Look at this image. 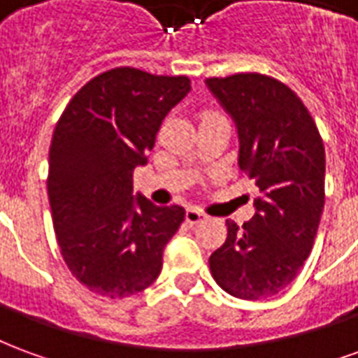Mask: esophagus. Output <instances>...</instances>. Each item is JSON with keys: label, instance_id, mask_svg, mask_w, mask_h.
<instances>
[{"label": "esophagus", "instance_id": "34e87169", "mask_svg": "<svg viewBox=\"0 0 358 358\" xmlns=\"http://www.w3.org/2000/svg\"><path fill=\"white\" fill-rule=\"evenodd\" d=\"M205 213L199 209H194V207H189V209L186 210V220L189 222V224H199V222H203L205 220Z\"/></svg>", "mask_w": 358, "mask_h": 358}]
</instances>
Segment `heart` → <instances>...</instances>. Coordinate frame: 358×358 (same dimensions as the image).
Returning <instances> with one entry per match:
<instances>
[{
	"label": "heart",
	"mask_w": 358,
	"mask_h": 358,
	"mask_svg": "<svg viewBox=\"0 0 358 358\" xmlns=\"http://www.w3.org/2000/svg\"><path fill=\"white\" fill-rule=\"evenodd\" d=\"M205 117H209V115H205Z\"/></svg>",
	"instance_id": "1"
}]
</instances>
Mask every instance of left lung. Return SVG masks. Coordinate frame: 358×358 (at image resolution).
Returning <instances> with one entry per match:
<instances>
[{
  "label": "left lung",
  "instance_id": "obj_1",
  "mask_svg": "<svg viewBox=\"0 0 358 358\" xmlns=\"http://www.w3.org/2000/svg\"><path fill=\"white\" fill-rule=\"evenodd\" d=\"M207 86L238 126L240 169L261 189L249 222L226 220L210 274L234 297L263 299L292 284L315 243L324 209L322 138L297 94L276 78L241 73L207 78Z\"/></svg>",
  "mask_w": 358,
  "mask_h": 358
}]
</instances>
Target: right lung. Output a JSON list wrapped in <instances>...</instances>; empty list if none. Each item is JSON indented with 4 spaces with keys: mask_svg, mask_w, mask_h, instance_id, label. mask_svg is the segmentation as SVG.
<instances>
[{
    "mask_svg": "<svg viewBox=\"0 0 358 358\" xmlns=\"http://www.w3.org/2000/svg\"><path fill=\"white\" fill-rule=\"evenodd\" d=\"M192 90L187 76L117 66L82 86L50 148V195L61 255L90 292L122 299L163 268V251L186 210L134 197V169L148 163L169 110Z\"/></svg>",
    "mask_w": 358,
    "mask_h": 358,
    "instance_id": "right-lung-1",
    "label": "right lung"
}]
</instances>
